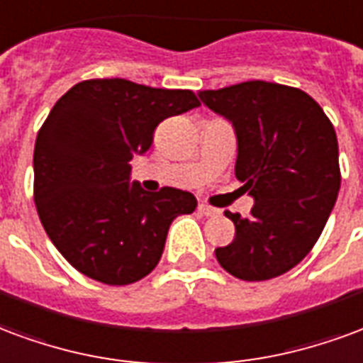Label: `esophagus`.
I'll return each mask as SVG.
<instances>
[{"mask_svg":"<svg viewBox=\"0 0 363 363\" xmlns=\"http://www.w3.org/2000/svg\"><path fill=\"white\" fill-rule=\"evenodd\" d=\"M199 211H201V213H203V214H205V216H214V214L220 213L218 208L211 207V205H207V203H201V205H199Z\"/></svg>","mask_w":363,"mask_h":363,"instance_id":"obj_1","label":"esophagus"}]
</instances>
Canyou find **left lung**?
Returning <instances> with one entry per match:
<instances>
[{"label":"left lung","mask_w":363,"mask_h":363,"mask_svg":"<svg viewBox=\"0 0 363 363\" xmlns=\"http://www.w3.org/2000/svg\"><path fill=\"white\" fill-rule=\"evenodd\" d=\"M238 135L236 178L255 205L247 218L224 213L236 236L214 255L240 280L284 274L321 236L340 189L335 127L308 92L265 81L199 91Z\"/></svg>","instance_id":"8db88e82"}]
</instances>
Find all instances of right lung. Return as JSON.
I'll return each mask as SVG.
<instances>
[{
  "label": "right lung",
  "mask_w": 363,
  "mask_h": 363,
  "mask_svg": "<svg viewBox=\"0 0 363 363\" xmlns=\"http://www.w3.org/2000/svg\"><path fill=\"white\" fill-rule=\"evenodd\" d=\"M197 106L185 89L89 79L48 113L34 145V203L48 238L84 277L141 280L162 257L172 220L195 211L189 191L129 185V160L150 149L160 121Z\"/></svg>",
  "instance_id": "add662e5"
}]
</instances>
